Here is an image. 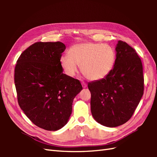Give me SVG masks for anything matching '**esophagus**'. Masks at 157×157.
<instances>
[{"label": "esophagus", "mask_w": 157, "mask_h": 157, "mask_svg": "<svg viewBox=\"0 0 157 157\" xmlns=\"http://www.w3.org/2000/svg\"><path fill=\"white\" fill-rule=\"evenodd\" d=\"M82 87L84 88L87 87V84H86V83H84V82H82Z\"/></svg>", "instance_id": "1"}]
</instances>
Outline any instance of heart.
<instances>
[{"label": "heart", "mask_w": 157, "mask_h": 157, "mask_svg": "<svg viewBox=\"0 0 157 157\" xmlns=\"http://www.w3.org/2000/svg\"><path fill=\"white\" fill-rule=\"evenodd\" d=\"M116 61L115 50L111 46L86 42L70 47L68 55L62 56L60 64L70 77L75 76L79 65L82 74L92 81L106 78L114 68Z\"/></svg>", "instance_id": "heart-1"}]
</instances>
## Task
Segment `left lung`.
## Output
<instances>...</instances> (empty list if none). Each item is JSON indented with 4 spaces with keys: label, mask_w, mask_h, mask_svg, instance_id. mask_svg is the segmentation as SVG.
Segmentation results:
<instances>
[{
    "label": "left lung",
    "mask_w": 157,
    "mask_h": 157,
    "mask_svg": "<svg viewBox=\"0 0 157 157\" xmlns=\"http://www.w3.org/2000/svg\"><path fill=\"white\" fill-rule=\"evenodd\" d=\"M114 68L101 80L89 82L91 113L100 124L115 128L132 117L144 94L140 58L125 42L116 46Z\"/></svg>",
    "instance_id": "8db88e82"
}]
</instances>
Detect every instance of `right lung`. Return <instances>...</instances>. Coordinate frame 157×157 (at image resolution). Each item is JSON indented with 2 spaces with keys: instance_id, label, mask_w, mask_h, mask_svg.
<instances>
[{
  "instance_id": "right-lung-1",
  "label": "right lung",
  "mask_w": 157,
  "mask_h": 157,
  "mask_svg": "<svg viewBox=\"0 0 157 157\" xmlns=\"http://www.w3.org/2000/svg\"><path fill=\"white\" fill-rule=\"evenodd\" d=\"M65 45L38 42L17 61L15 85L19 105L39 128L56 131L67 123L72 103L82 90L78 79L63 73L60 64Z\"/></svg>"
}]
</instances>
